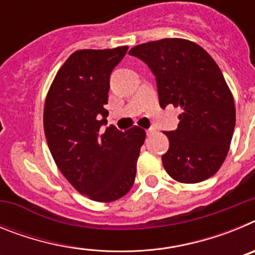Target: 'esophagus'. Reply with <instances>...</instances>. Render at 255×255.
<instances>
[{
	"label": "esophagus",
	"instance_id": "34e87169",
	"mask_svg": "<svg viewBox=\"0 0 255 255\" xmlns=\"http://www.w3.org/2000/svg\"><path fill=\"white\" fill-rule=\"evenodd\" d=\"M145 131H147V135H148V136H149V135H152L153 132L155 131V129H154V128H149V129H147V130H145Z\"/></svg>",
	"mask_w": 255,
	"mask_h": 255
}]
</instances>
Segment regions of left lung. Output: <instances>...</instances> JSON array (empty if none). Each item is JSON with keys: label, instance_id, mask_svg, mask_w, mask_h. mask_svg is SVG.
Wrapping results in <instances>:
<instances>
[{"label": "left lung", "instance_id": "left-lung-1", "mask_svg": "<svg viewBox=\"0 0 255 255\" xmlns=\"http://www.w3.org/2000/svg\"><path fill=\"white\" fill-rule=\"evenodd\" d=\"M155 76L159 106L181 107L176 130L166 131L170 147L162 163L172 179L195 184L224 163L235 129V105L215 60L198 44L164 38L135 46Z\"/></svg>", "mask_w": 255, "mask_h": 255}]
</instances>
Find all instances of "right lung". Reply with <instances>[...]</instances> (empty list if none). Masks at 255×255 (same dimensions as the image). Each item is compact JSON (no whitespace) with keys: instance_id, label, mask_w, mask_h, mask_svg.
I'll return each mask as SVG.
<instances>
[{"instance_id":"right-lung-1","label":"right lung","mask_w":255,"mask_h":255,"mask_svg":"<svg viewBox=\"0 0 255 255\" xmlns=\"http://www.w3.org/2000/svg\"><path fill=\"white\" fill-rule=\"evenodd\" d=\"M128 47L80 49L56 74L44 103L43 125L51 154L67 181L96 202H114L131 189L145 139L138 126L107 125L110 76Z\"/></svg>"}]
</instances>
